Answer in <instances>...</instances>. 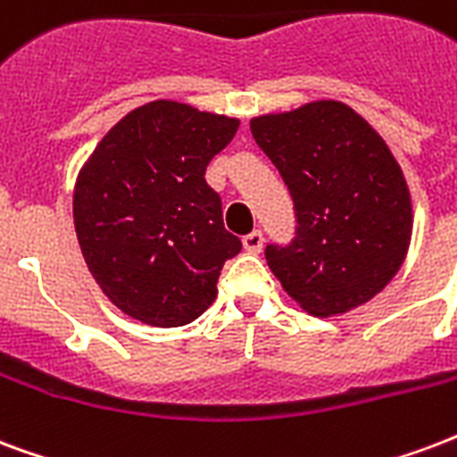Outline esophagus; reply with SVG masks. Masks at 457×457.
<instances>
[{
  "label": "esophagus",
  "instance_id": "1",
  "mask_svg": "<svg viewBox=\"0 0 457 457\" xmlns=\"http://www.w3.org/2000/svg\"><path fill=\"white\" fill-rule=\"evenodd\" d=\"M262 243H265L262 231H250L248 236H243V248L248 250V253H260V250H262Z\"/></svg>",
  "mask_w": 457,
  "mask_h": 457
}]
</instances>
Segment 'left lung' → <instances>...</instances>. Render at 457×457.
<instances>
[{"instance_id":"1","label":"left lung","mask_w":457,"mask_h":457,"mask_svg":"<svg viewBox=\"0 0 457 457\" xmlns=\"http://www.w3.org/2000/svg\"><path fill=\"white\" fill-rule=\"evenodd\" d=\"M289 187L296 231L270 243L267 265L308 313H346L378 294L410 245L403 170L361 115L337 101L308 103L250 122Z\"/></svg>"}]
</instances>
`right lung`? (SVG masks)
<instances>
[{"mask_svg": "<svg viewBox=\"0 0 457 457\" xmlns=\"http://www.w3.org/2000/svg\"><path fill=\"white\" fill-rule=\"evenodd\" d=\"M238 120L154 101L120 120L79 173L74 226L88 272L122 313L180 328L216 298L243 243L204 180Z\"/></svg>", "mask_w": 457, "mask_h": 457, "instance_id": "obj_1", "label": "right lung"}]
</instances>
